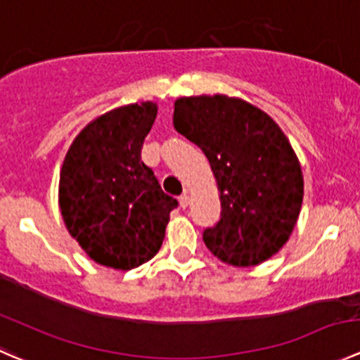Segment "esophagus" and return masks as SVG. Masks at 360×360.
Here are the masks:
<instances>
[{"label": "esophagus", "mask_w": 360, "mask_h": 360, "mask_svg": "<svg viewBox=\"0 0 360 360\" xmlns=\"http://www.w3.org/2000/svg\"><path fill=\"white\" fill-rule=\"evenodd\" d=\"M179 201H180V208L185 210L188 206V202H191V198H188V194H181Z\"/></svg>", "instance_id": "1"}]
</instances>
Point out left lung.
Masks as SVG:
<instances>
[{"label":"left lung","instance_id":"8db88e82","mask_svg":"<svg viewBox=\"0 0 360 360\" xmlns=\"http://www.w3.org/2000/svg\"><path fill=\"white\" fill-rule=\"evenodd\" d=\"M173 126L205 152L220 195V220L202 233L219 261L250 268L287 243L300 217V159L278 124L226 94L175 101Z\"/></svg>","mask_w":360,"mask_h":360}]
</instances>
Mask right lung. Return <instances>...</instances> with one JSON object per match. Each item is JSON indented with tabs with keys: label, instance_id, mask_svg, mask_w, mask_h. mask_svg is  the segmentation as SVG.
Returning <instances> with one entry per match:
<instances>
[{
	"label": "right lung",
	"instance_id": "add662e5",
	"mask_svg": "<svg viewBox=\"0 0 360 360\" xmlns=\"http://www.w3.org/2000/svg\"><path fill=\"white\" fill-rule=\"evenodd\" d=\"M158 105L133 103L89 122L64 158L59 208L68 233L98 264L133 269L150 261L179 201L141 161Z\"/></svg>",
	"mask_w": 360,
	"mask_h": 360
}]
</instances>
